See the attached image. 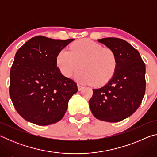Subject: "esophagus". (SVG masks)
<instances>
[{
	"label": "esophagus",
	"mask_w": 157,
	"mask_h": 157,
	"mask_svg": "<svg viewBox=\"0 0 157 157\" xmlns=\"http://www.w3.org/2000/svg\"><path fill=\"white\" fill-rule=\"evenodd\" d=\"M83 88H84L83 86H82V85L79 84H78V89L79 91H81V90Z\"/></svg>",
	"instance_id": "34e87169"
}]
</instances>
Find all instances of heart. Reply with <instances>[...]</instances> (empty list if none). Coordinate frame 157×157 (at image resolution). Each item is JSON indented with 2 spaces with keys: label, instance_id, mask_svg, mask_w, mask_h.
<instances>
[{
  "label": "heart",
  "instance_id": "b5f03b06",
  "mask_svg": "<svg viewBox=\"0 0 157 157\" xmlns=\"http://www.w3.org/2000/svg\"><path fill=\"white\" fill-rule=\"evenodd\" d=\"M57 65L63 75L70 78L80 66L75 78L83 84H105L115 73L118 61L113 49L89 39L72 44L69 50L62 49L57 55ZM81 66H79V63Z\"/></svg>",
  "mask_w": 157,
  "mask_h": 157
}]
</instances>
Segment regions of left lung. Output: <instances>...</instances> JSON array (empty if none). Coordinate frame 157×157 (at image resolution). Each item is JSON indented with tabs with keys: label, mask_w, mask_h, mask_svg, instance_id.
Returning <instances> with one entry per match:
<instances>
[{
	"label": "left lung",
	"mask_w": 157,
	"mask_h": 157,
	"mask_svg": "<svg viewBox=\"0 0 157 157\" xmlns=\"http://www.w3.org/2000/svg\"><path fill=\"white\" fill-rule=\"evenodd\" d=\"M118 57V66L108 83L93 89L89 107L98 120L116 123L132 115L141 104L145 92V65L139 51L123 39H98Z\"/></svg>",
	"instance_id": "1"
}]
</instances>
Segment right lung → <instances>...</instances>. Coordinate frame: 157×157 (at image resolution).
<instances>
[{
	"instance_id": "obj_1",
	"label": "right lung",
	"mask_w": 157,
	"mask_h": 157,
	"mask_svg": "<svg viewBox=\"0 0 157 157\" xmlns=\"http://www.w3.org/2000/svg\"><path fill=\"white\" fill-rule=\"evenodd\" d=\"M74 39L37 36L18 50L10 70V95L18 114L37 125L62 119L78 92L77 84L57 67V55Z\"/></svg>"
}]
</instances>
